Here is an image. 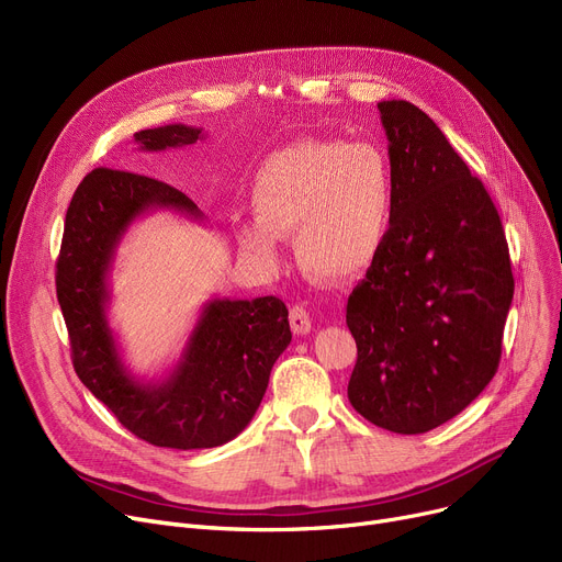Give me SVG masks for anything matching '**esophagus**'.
Instances as JSON below:
<instances>
[{"mask_svg":"<svg viewBox=\"0 0 562 562\" xmlns=\"http://www.w3.org/2000/svg\"><path fill=\"white\" fill-rule=\"evenodd\" d=\"M289 326L296 335H307L312 330L310 312L303 305H293L291 312H289Z\"/></svg>","mask_w":562,"mask_h":562,"instance_id":"obj_1","label":"esophagus"}]
</instances>
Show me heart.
<instances>
[{"mask_svg": "<svg viewBox=\"0 0 562 562\" xmlns=\"http://www.w3.org/2000/svg\"><path fill=\"white\" fill-rule=\"evenodd\" d=\"M394 200L392 166L375 145L293 140L259 166L250 189L257 218L234 236L259 266H273L278 239L291 236L307 278L348 282L385 248Z\"/></svg>", "mask_w": 562, "mask_h": 562, "instance_id": "1", "label": "heart"}]
</instances>
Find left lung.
I'll use <instances>...</instances> for the list:
<instances>
[{
    "label": "left lung",
    "mask_w": 562,
    "mask_h": 562,
    "mask_svg": "<svg viewBox=\"0 0 562 562\" xmlns=\"http://www.w3.org/2000/svg\"><path fill=\"white\" fill-rule=\"evenodd\" d=\"M378 109L396 200L385 248L346 305L358 344L348 401L380 428L419 435L494 378L515 280L496 206L447 136L412 102Z\"/></svg>",
    "instance_id": "8db88e82"
}]
</instances>
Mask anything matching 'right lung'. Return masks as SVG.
Listing matches in <instances>:
<instances>
[{
	"mask_svg": "<svg viewBox=\"0 0 562 562\" xmlns=\"http://www.w3.org/2000/svg\"><path fill=\"white\" fill-rule=\"evenodd\" d=\"M202 138V130L166 125L134 134L140 150L159 153ZM200 210L155 177L95 168L77 187L56 261L72 364L79 380L136 437L166 449H214L239 435L269 387L276 360L291 341L286 305L276 296L204 303L180 362L164 380H138L123 362L106 318L109 273L117 244L143 214Z\"/></svg>",
	"mask_w": 562,
	"mask_h": 562,
	"instance_id": "1",
	"label": "right lung"
}]
</instances>
